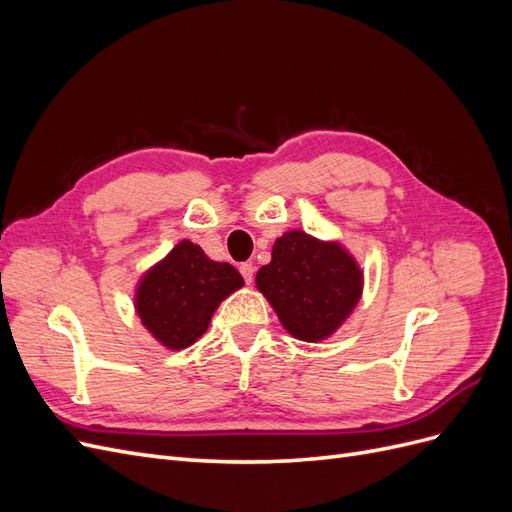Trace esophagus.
Here are the masks:
<instances>
[{"mask_svg":"<svg viewBox=\"0 0 512 512\" xmlns=\"http://www.w3.org/2000/svg\"><path fill=\"white\" fill-rule=\"evenodd\" d=\"M239 271H241V275H243V280H245L247 284H252V280H254V265H252V262H241Z\"/></svg>","mask_w":512,"mask_h":512,"instance_id":"1","label":"esophagus"}]
</instances>
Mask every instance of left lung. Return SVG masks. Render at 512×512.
Returning <instances> with one entry per match:
<instances>
[{"instance_id": "8db88e82", "label": "left lung", "mask_w": 512, "mask_h": 512, "mask_svg": "<svg viewBox=\"0 0 512 512\" xmlns=\"http://www.w3.org/2000/svg\"><path fill=\"white\" fill-rule=\"evenodd\" d=\"M256 286L292 337L320 342L335 333L359 301L363 273L337 243L290 230L275 241Z\"/></svg>"}]
</instances>
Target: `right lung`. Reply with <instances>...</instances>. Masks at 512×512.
I'll return each instance as SVG.
<instances>
[{
    "mask_svg": "<svg viewBox=\"0 0 512 512\" xmlns=\"http://www.w3.org/2000/svg\"><path fill=\"white\" fill-rule=\"evenodd\" d=\"M241 286L243 277L235 267L207 258L192 241H181L143 277L136 312L158 342L181 350L207 331L222 299Z\"/></svg>",
    "mask_w": 512,
    "mask_h": 512,
    "instance_id": "right-lung-1",
    "label": "right lung"
}]
</instances>
